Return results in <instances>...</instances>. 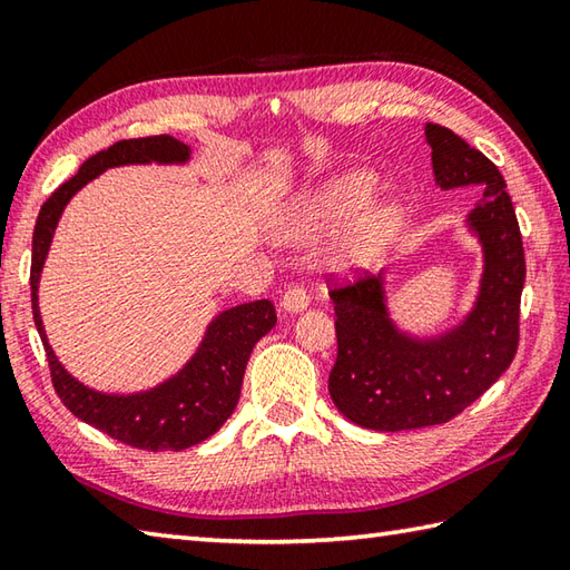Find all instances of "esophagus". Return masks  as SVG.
I'll return each instance as SVG.
<instances>
[{"label":"esophagus","mask_w":570,"mask_h":570,"mask_svg":"<svg viewBox=\"0 0 570 570\" xmlns=\"http://www.w3.org/2000/svg\"><path fill=\"white\" fill-rule=\"evenodd\" d=\"M311 296L306 294V288L301 286H288L284 296H282V306L284 311H292V314H298V311H304L308 306Z\"/></svg>","instance_id":"1"}]
</instances>
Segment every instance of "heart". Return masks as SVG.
Here are the masks:
<instances>
[{"label": "heart", "mask_w": 570, "mask_h": 570, "mask_svg": "<svg viewBox=\"0 0 570 570\" xmlns=\"http://www.w3.org/2000/svg\"><path fill=\"white\" fill-rule=\"evenodd\" d=\"M373 175L367 173L338 177V180H333L331 185L318 189L316 195L301 199L292 209V215L284 222V237L308 239L318 232L336 227L338 222H343L355 207H360L367 199V195L373 193ZM400 225H403V207L393 203V199L366 203L363 208L355 212L348 227L333 239L328 247L331 264L343 266V269L371 266L373 262L381 259L387 244L395 239Z\"/></svg>", "instance_id": "b5f03b06"}]
</instances>
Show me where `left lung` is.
Segmentation results:
<instances>
[{
    "instance_id": "1",
    "label": "left lung",
    "mask_w": 570,
    "mask_h": 570,
    "mask_svg": "<svg viewBox=\"0 0 570 570\" xmlns=\"http://www.w3.org/2000/svg\"><path fill=\"white\" fill-rule=\"evenodd\" d=\"M434 180L442 189L482 185L470 212L484 274L474 308L452 331L415 338L390 321L383 276L331 288L338 358L328 393L345 417L377 432L442 425L470 407L514 361L527 262L507 183L487 155L450 128L428 122Z\"/></svg>"
}]
</instances>
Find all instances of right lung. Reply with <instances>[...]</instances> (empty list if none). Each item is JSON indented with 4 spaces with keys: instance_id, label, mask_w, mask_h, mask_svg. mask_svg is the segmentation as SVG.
<instances>
[{
    "instance_id": "right-lung-1",
    "label": "right lung",
    "mask_w": 570,
    "mask_h": 570,
    "mask_svg": "<svg viewBox=\"0 0 570 570\" xmlns=\"http://www.w3.org/2000/svg\"><path fill=\"white\" fill-rule=\"evenodd\" d=\"M187 160L189 148L173 136L132 138L110 145L91 155L69 183L53 189L51 197L41 205L31 239V314L43 351H47L56 395L86 425L106 432L108 438L128 448L148 452L187 450L225 425L237 407L244 367H247L254 343L274 328V304L262 298L222 311L207 326L197 353L170 381L136 395H106L78 383L51 351L39 314V276L61 212L86 183L118 165H167Z\"/></svg>"
}]
</instances>
